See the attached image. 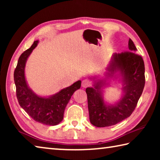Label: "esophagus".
I'll return each mask as SVG.
<instances>
[{"label": "esophagus", "mask_w": 160, "mask_h": 160, "mask_svg": "<svg viewBox=\"0 0 160 160\" xmlns=\"http://www.w3.org/2000/svg\"><path fill=\"white\" fill-rule=\"evenodd\" d=\"M90 85H91V82L89 80L85 79V80H82V88H88V87L90 86Z\"/></svg>", "instance_id": "esophagus-1"}]
</instances>
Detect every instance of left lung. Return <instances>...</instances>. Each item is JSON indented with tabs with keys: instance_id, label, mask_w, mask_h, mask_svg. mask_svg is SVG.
<instances>
[{
	"instance_id": "obj_1",
	"label": "left lung",
	"mask_w": 160,
	"mask_h": 160,
	"mask_svg": "<svg viewBox=\"0 0 160 160\" xmlns=\"http://www.w3.org/2000/svg\"><path fill=\"white\" fill-rule=\"evenodd\" d=\"M127 52L114 53L104 75H92V87L86 88L90 123L96 127L111 126L129 117L145 86V65L131 39ZM112 79L122 84V96L114 103L104 98V89Z\"/></svg>"
}]
</instances>
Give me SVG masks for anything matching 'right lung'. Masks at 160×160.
<instances>
[{"label": "right lung", "mask_w": 160, "mask_h": 160, "mask_svg": "<svg viewBox=\"0 0 160 160\" xmlns=\"http://www.w3.org/2000/svg\"><path fill=\"white\" fill-rule=\"evenodd\" d=\"M39 40L34 41L31 47L21 54L14 72L16 94L20 107L37 122L45 125L56 126L63 118L68 103L75 91L81 87L78 80L67 88L50 96H40L29 88L25 77V66L29 56L37 47Z\"/></svg>", "instance_id": "add662e5"}]
</instances>
